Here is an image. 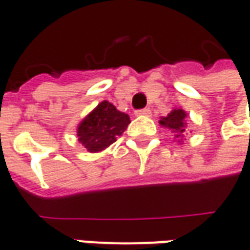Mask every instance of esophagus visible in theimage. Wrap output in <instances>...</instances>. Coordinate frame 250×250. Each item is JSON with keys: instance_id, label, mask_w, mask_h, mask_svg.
I'll use <instances>...</instances> for the list:
<instances>
[{"instance_id": "esophagus-1", "label": "esophagus", "mask_w": 250, "mask_h": 250, "mask_svg": "<svg viewBox=\"0 0 250 250\" xmlns=\"http://www.w3.org/2000/svg\"><path fill=\"white\" fill-rule=\"evenodd\" d=\"M134 114L136 116H139V117H149L150 116V110L149 109H139V110H136L134 111Z\"/></svg>"}]
</instances>
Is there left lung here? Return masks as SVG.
<instances>
[{"mask_svg": "<svg viewBox=\"0 0 250 250\" xmlns=\"http://www.w3.org/2000/svg\"><path fill=\"white\" fill-rule=\"evenodd\" d=\"M186 111L182 109H175L167 117H164L160 120V124L166 128L171 129L175 137H183L187 122H186Z\"/></svg>", "mask_w": 250, "mask_h": 250, "instance_id": "left-lung-1", "label": "left lung"}]
</instances>
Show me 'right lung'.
<instances>
[{
    "mask_svg": "<svg viewBox=\"0 0 250 250\" xmlns=\"http://www.w3.org/2000/svg\"><path fill=\"white\" fill-rule=\"evenodd\" d=\"M129 124L128 114L104 101L79 124L78 137L88 152H100L116 143L117 136H121Z\"/></svg>",
    "mask_w": 250,
    "mask_h": 250,
    "instance_id": "right-lung-1",
    "label": "right lung"
}]
</instances>
